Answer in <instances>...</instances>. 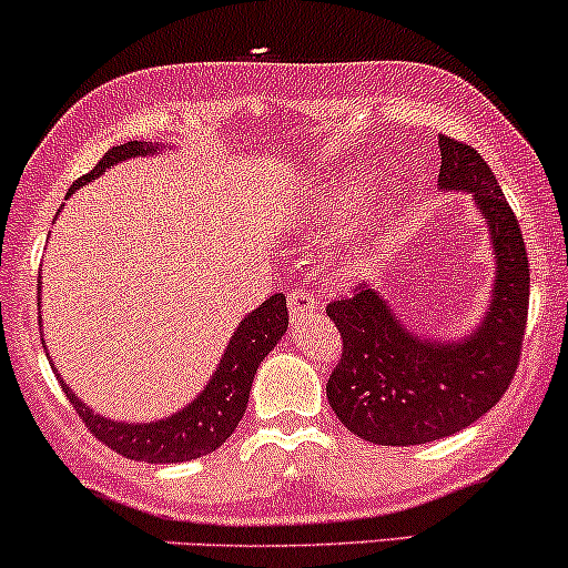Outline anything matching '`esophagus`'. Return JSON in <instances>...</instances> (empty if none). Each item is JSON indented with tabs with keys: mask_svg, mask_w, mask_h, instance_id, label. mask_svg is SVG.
I'll use <instances>...</instances> for the list:
<instances>
[{
	"mask_svg": "<svg viewBox=\"0 0 568 568\" xmlns=\"http://www.w3.org/2000/svg\"><path fill=\"white\" fill-rule=\"evenodd\" d=\"M286 305H290L292 318H301L305 314H314L316 297H314V292H308V290H292L290 295H286Z\"/></svg>",
	"mask_w": 568,
	"mask_h": 568,
	"instance_id": "obj_1",
	"label": "esophagus"
}]
</instances>
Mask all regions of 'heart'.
<instances>
[{
    "label": "heart",
    "instance_id": "b5f03b06",
    "mask_svg": "<svg viewBox=\"0 0 568 568\" xmlns=\"http://www.w3.org/2000/svg\"><path fill=\"white\" fill-rule=\"evenodd\" d=\"M356 199V184H335V187H327L318 199V212L329 216H346L354 209Z\"/></svg>",
    "mask_w": 568,
    "mask_h": 568
}]
</instances>
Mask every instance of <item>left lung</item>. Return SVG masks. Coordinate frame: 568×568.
<instances>
[{
  "label": "left lung",
  "mask_w": 568,
  "mask_h": 568,
  "mask_svg": "<svg viewBox=\"0 0 568 568\" xmlns=\"http://www.w3.org/2000/svg\"><path fill=\"white\" fill-rule=\"evenodd\" d=\"M439 193L473 195L494 252L480 324L464 337H429L362 286L327 305L343 337L327 399L348 432L375 445H422L467 429L501 399L518 369L528 316V257L494 171L469 144L439 136Z\"/></svg>",
  "instance_id": "8db88e82"
}]
</instances>
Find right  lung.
<instances>
[{
    "mask_svg": "<svg viewBox=\"0 0 568 568\" xmlns=\"http://www.w3.org/2000/svg\"><path fill=\"white\" fill-rule=\"evenodd\" d=\"M158 152H161V146H155L152 142H129L112 146V150L93 165V171H88L82 180L72 184L69 195H72L74 190H80L85 182L104 174L112 165L129 161V158L158 155ZM40 284H37V295H40ZM37 301H42V297H37ZM286 324H290L286 297L271 295L260 308H254L252 314L241 318V324L235 327L231 341H227L220 365H216L212 378L203 386L199 397H195L193 403L184 405L182 410L171 413L169 418H158V422L131 424L101 416V413L88 407L72 388L63 384L59 369H53L55 375H59L63 394H67L69 403L74 405L82 424H85L101 443L110 445L114 454L136 458V462L146 464L190 462V458L212 454V450L220 448V445L233 435L235 426L244 418L246 403H250L254 373H257L260 362H263L265 356L273 352V346L284 337ZM50 365H53V362H50Z\"/></svg>",
    "mask_w": 568,
    "mask_h": 568,
    "instance_id": "1",
    "label": "right lung"
}]
</instances>
